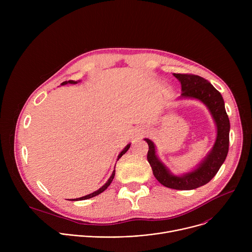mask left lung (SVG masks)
Listing matches in <instances>:
<instances>
[{
    "label": "left lung",
    "mask_w": 252,
    "mask_h": 252,
    "mask_svg": "<svg viewBox=\"0 0 252 252\" xmlns=\"http://www.w3.org/2000/svg\"><path fill=\"white\" fill-rule=\"evenodd\" d=\"M182 84V97H192L201 100L209 109L218 127V136L214 146L193 171L182 176L171 174L156 155L154 142L145 138L149 145L148 161L158 181L168 189L190 190L209 183L224 162L229 146V119L225 111L224 100L220 93L205 79L191 74H173Z\"/></svg>",
    "instance_id": "left-lung-1"
}]
</instances>
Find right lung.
Wrapping results in <instances>:
<instances>
[{
	"label": "right lung",
	"mask_w": 252,
	"mask_h": 252,
	"mask_svg": "<svg viewBox=\"0 0 252 252\" xmlns=\"http://www.w3.org/2000/svg\"><path fill=\"white\" fill-rule=\"evenodd\" d=\"M78 82H75V81H65V82H63V83H62V85H66V84H77ZM129 147H130V145H127L125 149H124V151H122V153L119 155V158H118V160L128 151V149H129ZM115 174H116V169L113 171V174L111 175V177L109 178V181L106 182V184L104 185V186H102L99 189H97L96 191H94V192H93V193H91V194H88V195H86V196H83V197H80V198H75V199H71V200H84V199H88V198H91V197H94V196H95V195H97V194H99V193H101L102 191H104L106 189H107V187H109L111 184H112V182H113V179H114V177H115Z\"/></svg>",
	"instance_id": "obj_1"
}]
</instances>
